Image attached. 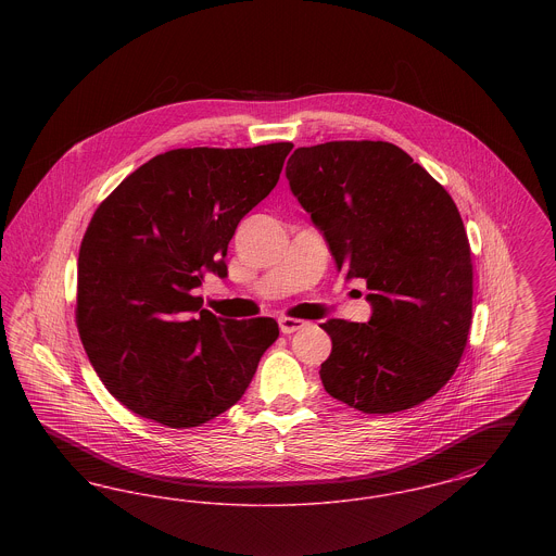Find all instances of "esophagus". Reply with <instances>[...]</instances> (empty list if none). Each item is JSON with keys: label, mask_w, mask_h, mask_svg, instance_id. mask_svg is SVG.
<instances>
[{"label": "esophagus", "mask_w": 556, "mask_h": 556, "mask_svg": "<svg viewBox=\"0 0 556 556\" xmlns=\"http://www.w3.org/2000/svg\"><path fill=\"white\" fill-rule=\"evenodd\" d=\"M302 327H306V320H302V318H279V329H281V333H286V336H290V333L302 329Z\"/></svg>", "instance_id": "1"}]
</instances>
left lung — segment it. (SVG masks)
Masks as SVG:
<instances>
[{
  "mask_svg": "<svg viewBox=\"0 0 556 556\" xmlns=\"http://www.w3.org/2000/svg\"><path fill=\"white\" fill-rule=\"evenodd\" d=\"M345 281L365 279L370 318H329L320 365L329 396L369 415L438 394L467 345L473 266L448 191L388 141L298 148L286 166Z\"/></svg>",
  "mask_w": 556,
  "mask_h": 556,
  "instance_id": "1",
  "label": "left lung"
}]
</instances>
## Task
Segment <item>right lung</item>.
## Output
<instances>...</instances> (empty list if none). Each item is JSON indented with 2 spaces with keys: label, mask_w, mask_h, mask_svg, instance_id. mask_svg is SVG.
<instances>
[{
  "label": "right lung",
  "mask_w": 556,
  "mask_h": 556,
  "mask_svg": "<svg viewBox=\"0 0 556 556\" xmlns=\"http://www.w3.org/2000/svg\"><path fill=\"white\" fill-rule=\"evenodd\" d=\"M291 143L189 148L148 160L96 211L79 252L77 327L108 392L184 429L231 408L279 336L223 318L191 291L227 277L239 220L277 186Z\"/></svg>",
  "instance_id": "add662e5"
}]
</instances>
